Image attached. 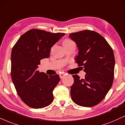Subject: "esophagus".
<instances>
[{
    "label": "esophagus",
    "mask_w": 125,
    "mask_h": 125,
    "mask_svg": "<svg viewBox=\"0 0 125 125\" xmlns=\"http://www.w3.org/2000/svg\"><path fill=\"white\" fill-rule=\"evenodd\" d=\"M59 76H60V78H61V79H62V78H64V76H65V73H60V74H59Z\"/></svg>",
    "instance_id": "esophagus-1"
}]
</instances>
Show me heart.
<instances>
[{"label": "heart", "mask_w": 125, "mask_h": 125, "mask_svg": "<svg viewBox=\"0 0 125 125\" xmlns=\"http://www.w3.org/2000/svg\"><path fill=\"white\" fill-rule=\"evenodd\" d=\"M71 42H72V41H71V40L70 39H65L64 40V42H63V44H67V43H69Z\"/></svg>", "instance_id": "b5f03b06"}]
</instances>
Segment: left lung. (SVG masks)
<instances>
[{"label": "left lung", "instance_id": "left-lung-1", "mask_svg": "<svg viewBox=\"0 0 125 125\" xmlns=\"http://www.w3.org/2000/svg\"><path fill=\"white\" fill-rule=\"evenodd\" d=\"M69 37L79 49L76 62L86 73L84 79L72 75L74 82L71 87L72 100L80 106L93 107L105 98L113 83V50L104 37L94 31L71 33Z\"/></svg>", "mask_w": 125, "mask_h": 125}]
</instances>
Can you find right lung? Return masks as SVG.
Wrapping results in <instances>:
<instances>
[{"label": "right lung", "instance_id": "add662e5", "mask_svg": "<svg viewBox=\"0 0 125 125\" xmlns=\"http://www.w3.org/2000/svg\"><path fill=\"white\" fill-rule=\"evenodd\" d=\"M64 33H52L33 29L18 39L11 54V76L22 101L33 108H42L53 102V91L59 75L49 76L38 70L41 60L49 58L51 47Z\"/></svg>", "mask_w": 125, "mask_h": 125}]
</instances>
